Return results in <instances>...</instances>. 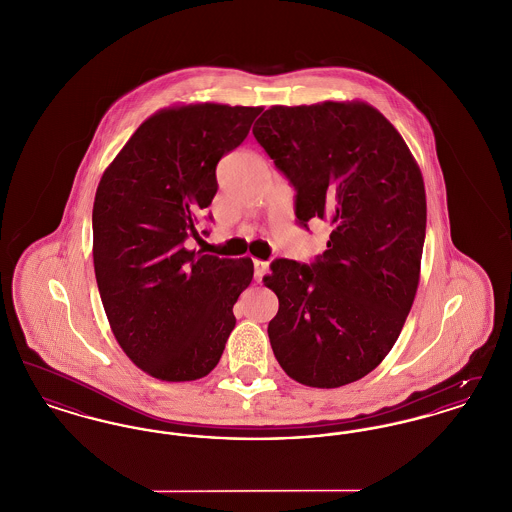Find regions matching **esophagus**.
I'll return each mask as SVG.
<instances>
[{
  "label": "esophagus",
  "instance_id": "1",
  "mask_svg": "<svg viewBox=\"0 0 512 512\" xmlns=\"http://www.w3.org/2000/svg\"><path fill=\"white\" fill-rule=\"evenodd\" d=\"M253 267H255V280L261 282L265 272L268 270V263H265V261H253Z\"/></svg>",
  "mask_w": 512,
  "mask_h": 512
}]
</instances>
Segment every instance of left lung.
Wrapping results in <instances>:
<instances>
[{
    "instance_id": "left-lung-1",
    "label": "left lung",
    "mask_w": 512,
    "mask_h": 512,
    "mask_svg": "<svg viewBox=\"0 0 512 512\" xmlns=\"http://www.w3.org/2000/svg\"><path fill=\"white\" fill-rule=\"evenodd\" d=\"M295 195V217L332 224L311 265L276 259L265 286L276 361L309 388L357 382L384 361L413 307L426 190L411 149L365 101L272 105L253 126Z\"/></svg>"
}]
</instances>
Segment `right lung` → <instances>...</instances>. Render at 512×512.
<instances>
[{
  "mask_svg": "<svg viewBox=\"0 0 512 512\" xmlns=\"http://www.w3.org/2000/svg\"><path fill=\"white\" fill-rule=\"evenodd\" d=\"M263 107L190 103L138 126L99 180L94 268L111 330L126 357L165 382L207 376L236 326L234 305L253 261L186 247L217 194V163Z\"/></svg>",
  "mask_w": 512,
  "mask_h": 512,
  "instance_id": "right-lung-1",
  "label": "right lung"
}]
</instances>
